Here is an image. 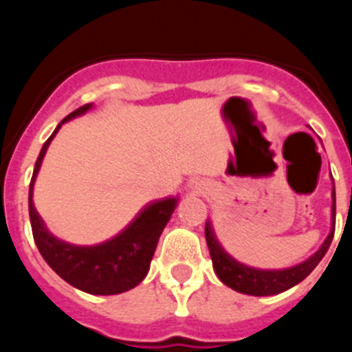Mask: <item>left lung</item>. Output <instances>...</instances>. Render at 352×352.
I'll return each instance as SVG.
<instances>
[{
    "label": "left lung",
    "instance_id": "obj_1",
    "mask_svg": "<svg viewBox=\"0 0 352 352\" xmlns=\"http://www.w3.org/2000/svg\"><path fill=\"white\" fill-rule=\"evenodd\" d=\"M333 232H336V187L332 189V228H330L329 236L310 258L293 265V267L281 269V271H264V269H254L240 264L223 250V247L216 240L211 223H206L204 228L206 242H208L216 276L232 289L243 294H252V296H271V294L283 293L303 281L327 254L333 239Z\"/></svg>",
    "mask_w": 352,
    "mask_h": 352
}]
</instances>
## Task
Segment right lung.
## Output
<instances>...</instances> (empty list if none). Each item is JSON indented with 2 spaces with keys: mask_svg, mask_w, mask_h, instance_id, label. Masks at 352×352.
<instances>
[{
  "mask_svg": "<svg viewBox=\"0 0 352 352\" xmlns=\"http://www.w3.org/2000/svg\"><path fill=\"white\" fill-rule=\"evenodd\" d=\"M91 107L94 104H87L65 117L42 146L35 162L30 189H28V214H30L35 245L56 274L85 293L119 294L133 289L148 274L160 235L168 223L172 212L175 211L179 199L166 197L162 201L150 202L119 235L110 239L109 242L94 245V247H78V245L66 243L47 232L32 201L35 177L59 127Z\"/></svg>",
  "mask_w": 352,
  "mask_h": 352,
  "instance_id": "right-lung-1",
  "label": "right lung"
}]
</instances>
